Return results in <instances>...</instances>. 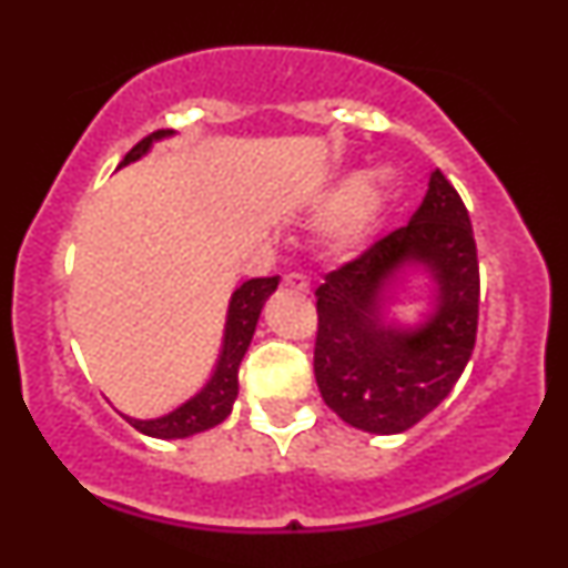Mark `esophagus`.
I'll return each mask as SVG.
<instances>
[{
	"label": "esophagus",
	"instance_id": "obj_1",
	"mask_svg": "<svg viewBox=\"0 0 568 568\" xmlns=\"http://www.w3.org/2000/svg\"><path fill=\"white\" fill-rule=\"evenodd\" d=\"M283 285L285 288L296 291V293H310V283H306L304 275H296V272H291V275L283 277Z\"/></svg>",
	"mask_w": 568,
	"mask_h": 568
}]
</instances>
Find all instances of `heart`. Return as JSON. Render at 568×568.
I'll use <instances>...</instances> for the list:
<instances>
[{"mask_svg": "<svg viewBox=\"0 0 568 568\" xmlns=\"http://www.w3.org/2000/svg\"><path fill=\"white\" fill-rule=\"evenodd\" d=\"M395 192L389 168H376L361 179H344L323 194L317 207L334 213L328 224V245L336 253L357 251L374 234Z\"/></svg>", "mask_w": 568, "mask_h": 568, "instance_id": "1", "label": "heart"}]
</instances>
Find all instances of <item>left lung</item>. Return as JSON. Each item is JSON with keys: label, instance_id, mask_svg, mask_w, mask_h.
<instances>
[{"label": "left lung", "instance_id": "1", "mask_svg": "<svg viewBox=\"0 0 568 568\" xmlns=\"http://www.w3.org/2000/svg\"><path fill=\"white\" fill-rule=\"evenodd\" d=\"M406 265L436 283L434 312L414 329L383 321ZM317 296L315 379L325 406L374 435L406 433L452 393L478 331V251L467 207L440 171L400 230L325 275Z\"/></svg>", "mask_w": 568, "mask_h": 568}]
</instances>
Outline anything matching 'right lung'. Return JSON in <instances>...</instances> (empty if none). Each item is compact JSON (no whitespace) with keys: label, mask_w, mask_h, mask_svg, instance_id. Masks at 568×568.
I'll return each mask as SVG.
<instances>
[{"label":"right lung","mask_w":568,"mask_h":568,"mask_svg":"<svg viewBox=\"0 0 568 568\" xmlns=\"http://www.w3.org/2000/svg\"><path fill=\"white\" fill-rule=\"evenodd\" d=\"M168 135H173L171 130H158V133L146 135V139L130 149L125 160L120 162V168L141 160L143 154L152 149L154 141L168 139ZM277 283L280 277H253L245 280V283L232 293L230 312H226L224 344H221L216 371H213L211 379H207V384L197 395H192L186 403H181L179 408H173L171 414L158 416V419H133V416H125L130 425L139 429V433L149 435V438L160 440L189 438V435L205 433V429L221 425V422L232 414L234 400H237L240 363H243L245 352L251 347L253 331H256L264 302L275 293Z\"/></svg>","instance_id":"obj_1"}]
</instances>
